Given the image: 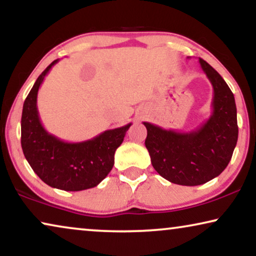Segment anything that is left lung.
I'll return each instance as SVG.
<instances>
[{"mask_svg": "<svg viewBox=\"0 0 256 256\" xmlns=\"http://www.w3.org/2000/svg\"><path fill=\"white\" fill-rule=\"evenodd\" d=\"M199 64L213 87L211 116L188 132L143 122L154 169L166 180L185 186L202 185L219 176L232 158L239 132L232 90L204 59L199 58Z\"/></svg>", "mask_w": 256, "mask_h": 256, "instance_id": "left-lung-1", "label": "left lung"}]
</instances>
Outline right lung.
Instances as JSON below:
<instances>
[{"label":"right lung","mask_w":256,"mask_h":256,"mask_svg":"<svg viewBox=\"0 0 256 256\" xmlns=\"http://www.w3.org/2000/svg\"><path fill=\"white\" fill-rule=\"evenodd\" d=\"M58 62L54 60L42 72L24 101L20 143L28 163L45 184L64 191L87 190L110 172L114 154L132 124L104 130L82 142H65L50 134L40 122L37 94L45 76Z\"/></svg>","instance_id":"add662e5"}]
</instances>
